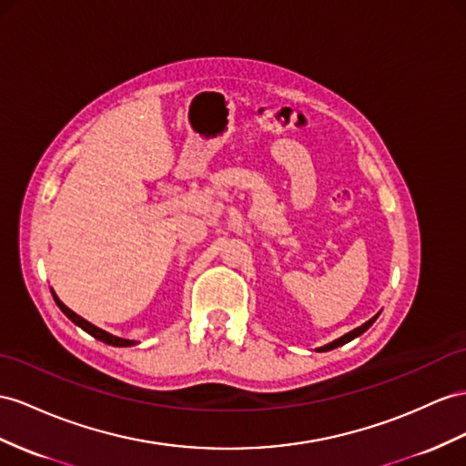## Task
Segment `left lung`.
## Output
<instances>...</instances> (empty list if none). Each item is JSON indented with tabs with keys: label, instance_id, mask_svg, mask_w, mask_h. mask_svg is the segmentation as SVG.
I'll list each match as a JSON object with an SVG mask.
<instances>
[{
	"label": "left lung",
	"instance_id": "obj_1",
	"mask_svg": "<svg viewBox=\"0 0 466 466\" xmlns=\"http://www.w3.org/2000/svg\"><path fill=\"white\" fill-rule=\"evenodd\" d=\"M376 319H378V315H376V317H372V319H370V320H368V323H364L362 327H358V329L350 330V332H349V335H344V337L337 339L335 342H330V344H327V347H320L319 350H320V352H327V350H332V349H337V347H342V344H347V342H350V340H352V339H356V337H360L364 330H368L370 327H372V323H374V320H376Z\"/></svg>",
	"mask_w": 466,
	"mask_h": 466
}]
</instances>
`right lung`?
<instances>
[{
  "label": "right lung",
  "instance_id": "right-lung-1",
  "mask_svg": "<svg viewBox=\"0 0 466 466\" xmlns=\"http://www.w3.org/2000/svg\"><path fill=\"white\" fill-rule=\"evenodd\" d=\"M53 297H55V301H56V305H58V309H61V311L73 320L75 325H78L82 330H86L88 335H92L94 339H98V340H102V342H106V344H112V347H134L136 344V340H126V339H119V337H114V335H110V332H106V330H102V329H98V327H94V325H90L88 320H85L82 317H78L75 311H70V309L58 299V297L53 293Z\"/></svg>",
  "mask_w": 466,
  "mask_h": 466
}]
</instances>
